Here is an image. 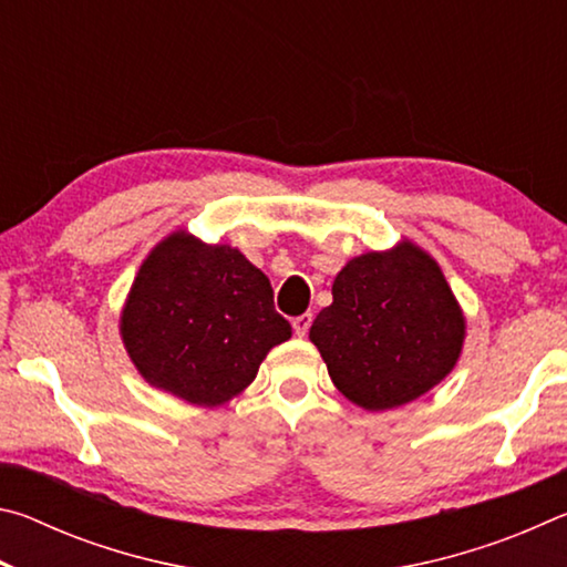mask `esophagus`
<instances>
[{"label": "esophagus", "mask_w": 567, "mask_h": 567, "mask_svg": "<svg viewBox=\"0 0 567 567\" xmlns=\"http://www.w3.org/2000/svg\"><path fill=\"white\" fill-rule=\"evenodd\" d=\"M310 324H312V315L310 312H305V315H300V318H295L292 320V330H295L297 338H305L307 330H310Z\"/></svg>", "instance_id": "1"}]
</instances>
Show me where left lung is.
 <instances>
[{"label":"left lung","mask_w":567,"mask_h":567,"mask_svg":"<svg viewBox=\"0 0 567 567\" xmlns=\"http://www.w3.org/2000/svg\"><path fill=\"white\" fill-rule=\"evenodd\" d=\"M465 330L463 307L435 257L402 237L342 267L310 340L334 388L358 408L382 412L440 385L455 370Z\"/></svg>","instance_id":"left-lung-1"}]
</instances>
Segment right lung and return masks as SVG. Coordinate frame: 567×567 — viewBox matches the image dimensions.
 <instances>
[{
	"label": "right lung",
	"mask_w": 567,
	"mask_h": 567,
	"mask_svg": "<svg viewBox=\"0 0 567 567\" xmlns=\"http://www.w3.org/2000/svg\"><path fill=\"white\" fill-rule=\"evenodd\" d=\"M120 338L152 388L199 408L225 405L257 378L292 328L272 285L237 247L175 229L142 260L120 312Z\"/></svg>",
	"instance_id": "right-lung-1"
}]
</instances>
